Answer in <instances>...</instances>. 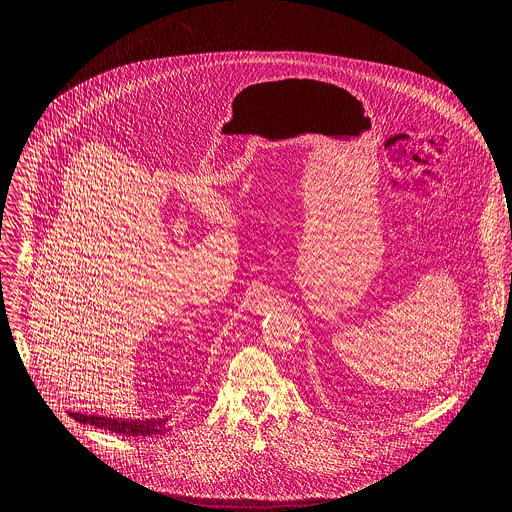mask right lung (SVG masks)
<instances>
[{
  "label": "right lung",
  "mask_w": 512,
  "mask_h": 512,
  "mask_svg": "<svg viewBox=\"0 0 512 512\" xmlns=\"http://www.w3.org/2000/svg\"><path fill=\"white\" fill-rule=\"evenodd\" d=\"M72 419H77L79 423L85 425H95L119 435H141V437H152V435H162L170 429L168 417H154V419H111V417H101V415H83V413H70Z\"/></svg>",
  "instance_id": "right-lung-1"
}]
</instances>
